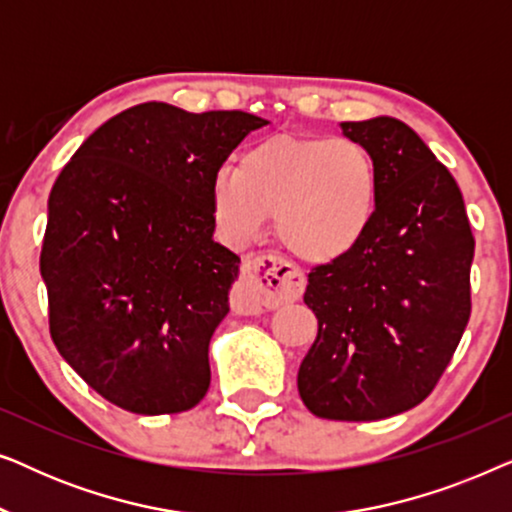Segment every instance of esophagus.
Here are the masks:
<instances>
[{
	"mask_svg": "<svg viewBox=\"0 0 512 512\" xmlns=\"http://www.w3.org/2000/svg\"><path fill=\"white\" fill-rule=\"evenodd\" d=\"M305 277L289 261L275 254L249 256L242 265L240 284L235 291V305L242 312L275 310V307L300 298Z\"/></svg>",
	"mask_w": 512,
	"mask_h": 512,
	"instance_id": "34e87169",
	"label": "esophagus"
}]
</instances>
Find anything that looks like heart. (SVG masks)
I'll use <instances>...</instances> for the list:
<instances>
[{
    "instance_id": "obj_1",
    "label": "heart",
    "mask_w": 512,
    "mask_h": 512,
    "mask_svg": "<svg viewBox=\"0 0 512 512\" xmlns=\"http://www.w3.org/2000/svg\"><path fill=\"white\" fill-rule=\"evenodd\" d=\"M377 163L349 137L275 135L242 153L240 167L212 179V212L233 244L254 240L275 214L293 256L328 263L347 256L373 226Z\"/></svg>"
}]
</instances>
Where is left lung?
Returning a JSON list of instances; mask_svg holds the SVG:
<instances>
[{"mask_svg":"<svg viewBox=\"0 0 512 512\" xmlns=\"http://www.w3.org/2000/svg\"><path fill=\"white\" fill-rule=\"evenodd\" d=\"M373 153V226L347 256L307 275L319 333L300 363L307 410L375 422L415 408L452 361L471 317L475 240L457 181L412 128L389 116L342 123Z\"/></svg>","mask_w":512,"mask_h":512,"instance_id":"8db88e82","label":"left lung"}]
</instances>
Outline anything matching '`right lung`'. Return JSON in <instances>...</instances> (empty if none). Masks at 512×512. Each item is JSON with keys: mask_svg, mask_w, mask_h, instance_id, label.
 I'll use <instances>...</instances> for the list:
<instances>
[{"mask_svg": "<svg viewBox=\"0 0 512 512\" xmlns=\"http://www.w3.org/2000/svg\"><path fill=\"white\" fill-rule=\"evenodd\" d=\"M247 111L144 102L100 125L48 195L39 268L69 366L137 415L191 410L240 256L214 242L212 179L251 130Z\"/></svg>", "mask_w": 512, "mask_h": 512, "instance_id": "add662e5", "label": "right lung"}]
</instances>
